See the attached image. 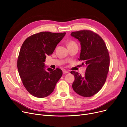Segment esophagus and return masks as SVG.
Returning a JSON list of instances; mask_svg holds the SVG:
<instances>
[{
  "mask_svg": "<svg viewBox=\"0 0 127 127\" xmlns=\"http://www.w3.org/2000/svg\"><path fill=\"white\" fill-rule=\"evenodd\" d=\"M63 73L64 74H67V73H68V71H67L66 70H63Z\"/></svg>",
  "mask_w": 127,
  "mask_h": 127,
  "instance_id": "obj_1",
  "label": "esophagus"
}]
</instances>
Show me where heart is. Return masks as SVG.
I'll use <instances>...</instances> for the list:
<instances>
[{"mask_svg":"<svg viewBox=\"0 0 127 127\" xmlns=\"http://www.w3.org/2000/svg\"><path fill=\"white\" fill-rule=\"evenodd\" d=\"M74 43V42H70L69 43H68V44H70V43Z\"/></svg>","mask_w":127,"mask_h":127,"instance_id":"obj_1","label":"heart"}]
</instances>
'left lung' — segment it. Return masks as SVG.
Here are the masks:
<instances>
[{
    "mask_svg": "<svg viewBox=\"0 0 127 127\" xmlns=\"http://www.w3.org/2000/svg\"><path fill=\"white\" fill-rule=\"evenodd\" d=\"M70 35L80 43L78 60L86 67L84 76L74 71L70 72L75 77L72 89L79 95L91 97L101 89L106 81L110 65L108 50L102 38L90 30L73 32Z\"/></svg>",
    "mask_w": 127,
    "mask_h": 127,
    "instance_id": "left-lung-1",
    "label": "left lung"
}]
</instances>
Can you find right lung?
Wrapping results in <instances>:
<instances>
[{
	"label": "right lung",
	"instance_id": "obj_1",
	"mask_svg": "<svg viewBox=\"0 0 127 127\" xmlns=\"http://www.w3.org/2000/svg\"><path fill=\"white\" fill-rule=\"evenodd\" d=\"M66 33L41 32L27 38L17 60V69L26 89L33 96H49L62 76L61 69L46 68L44 62L51 56Z\"/></svg>",
	"mask_w": 127,
	"mask_h": 127
}]
</instances>
